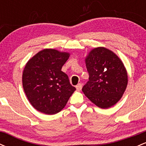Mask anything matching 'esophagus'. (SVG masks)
<instances>
[{"label":"esophagus","mask_w":146,"mask_h":146,"mask_svg":"<svg viewBox=\"0 0 146 146\" xmlns=\"http://www.w3.org/2000/svg\"><path fill=\"white\" fill-rule=\"evenodd\" d=\"M75 87H76V89H77V90H80L82 89V84L81 83H79L77 85V86H75Z\"/></svg>","instance_id":"esophagus-1"}]
</instances>
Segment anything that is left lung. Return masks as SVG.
<instances>
[{"label":"left lung","instance_id":"obj_1","mask_svg":"<svg viewBox=\"0 0 146 146\" xmlns=\"http://www.w3.org/2000/svg\"><path fill=\"white\" fill-rule=\"evenodd\" d=\"M89 74L82 91L101 108H108L119 101L128 84V74L118 56L105 47H97L89 52L86 59Z\"/></svg>","mask_w":146,"mask_h":146}]
</instances>
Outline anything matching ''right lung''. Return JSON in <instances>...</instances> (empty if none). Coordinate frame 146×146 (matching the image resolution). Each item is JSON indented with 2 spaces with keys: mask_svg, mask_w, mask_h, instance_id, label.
<instances>
[{
  "mask_svg": "<svg viewBox=\"0 0 146 146\" xmlns=\"http://www.w3.org/2000/svg\"><path fill=\"white\" fill-rule=\"evenodd\" d=\"M70 54L53 48L39 51L25 65L23 86L33 108L46 115H54L64 108L75 88L61 71Z\"/></svg>",
  "mask_w": 146,
  "mask_h": 146,
  "instance_id": "obj_1",
  "label": "right lung"
}]
</instances>
